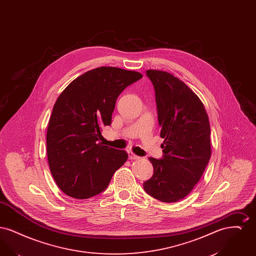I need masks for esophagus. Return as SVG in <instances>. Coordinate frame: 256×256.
I'll use <instances>...</instances> for the list:
<instances>
[{
	"instance_id": "34e87169",
	"label": "esophagus",
	"mask_w": 256,
	"mask_h": 256,
	"mask_svg": "<svg viewBox=\"0 0 256 256\" xmlns=\"http://www.w3.org/2000/svg\"><path fill=\"white\" fill-rule=\"evenodd\" d=\"M128 158L130 159V160H132V159L140 158L138 156H136L135 154H134V152H130V150H128Z\"/></svg>"
}]
</instances>
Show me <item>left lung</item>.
<instances>
[{"instance_id":"left-lung-1","label":"left lung","mask_w":256,"mask_h":256,"mask_svg":"<svg viewBox=\"0 0 256 256\" xmlns=\"http://www.w3.org/2000/svg\"><path fill=\"white\" fill-rule=\"evenodd\" d=\"M158 108L162 158H148L152 176L143 183L148 195L176 202L188 195L202 178L211 156L206 110L195 93L172 74L148 70Z\"/></svg>"}]
</instances>
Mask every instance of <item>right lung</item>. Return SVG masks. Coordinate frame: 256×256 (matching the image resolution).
I'll return each mask as SVG.
<instances>
[{
    "label": "right lung",
    "instance_id": "right-lung-1",
    "mask_svg": "<svg viewBox=\"0 0 256 256\" xmlns=\"http://www.w3.org/2000/svg\"><path fill=\"white\" fill-rule=\"evenodd\" d=\"M142 74L100 67L80 76L58 98L47 130L50 169L58 186L78 200L104 192L128 160L124 150L104 146L102 126L111 124L116 100Z\"/></svg>",
    "mask_w": 256,
    "mask_h": 256
}]
</instances>
